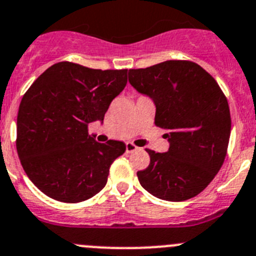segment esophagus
Here are the masks:
<instances>
[{
	"label": "esophagus",
	"mask_w": 256,
	"mask_h": 256,
	"mask_svg": "<svg viewBox=\"0 0 256 256\" xmlns=\"http://www.w3.org/2000/svg\"><path fill=\"white\" fill-rule=\"evenodd\" d=\"M138 146L136 145H134L132 142H126V152H134V151H136L138 150Z\"/></svg>",
	"instance_id": "esophagus-1"
}]
</instances>
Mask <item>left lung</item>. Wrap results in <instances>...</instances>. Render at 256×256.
I'll return each instance as SVG.
<instances>
[{
	"label": "left lung",
	"mask_w": 256,
	"mask_h": 256,
	"mask_svg": "<svg viewBox=\"0 0 256 256\" xmlns=\"http://www.w3.org/2000/svg\"><path fill=\"white\" fill-rule=\"evenodd\" d=\"M128 82L154 101L155 125L168 131L170 142L168 152L146 148L150 164L138 171L141 186L168 202L196 196L226 156L232 118L224 92L202 66L184 60L131 68Z\"/></svg>",
	"instance_id": "8db88e82"
}]
</instances>
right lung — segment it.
I'll use <instances>...</instances> for the list:
<instances>
[{
    "label": "right lung",
    "mask_w": 256,
    "mask_h": 256,
    "mask_svg": "<svg viewBox=\"0 0 256 256\" xmlns=\"http://www.w3.org/2000/svg\"><path fill=\"white\" fill-rule=\"evenodd\" d=\"M128 70L57 62L30 86L17 115L16 148L24 172L47 196L81 202L100 192L122 155V141H95L88 124L102 121L125 88Z\"/></svg>",
    "instance_id": "add662e5"
}]
</instances>
